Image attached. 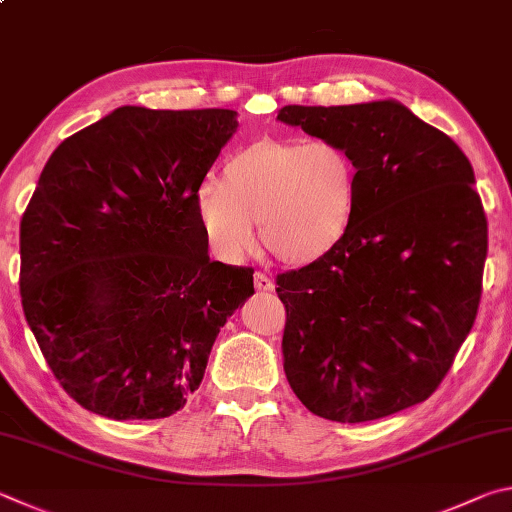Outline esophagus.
Masks as SVG:
<instances>
[{
	"label": "esophagus",
	"instance_id": "esophagus-1",
	"mask_svg": "<svg viewBox=\"0 0 512 512\" xmlns=\"http://www.w3.org/2000/svg\"><path fill=\"white\" fill-rule=\"evenodd\" d=\"M273 280L271 277H268L266 273H262V271H257L255 273V288L259 293H266V291H273Z\"/></svg>",
	"mask_w": 512,
	"mask_h": 512
}]
</instances>
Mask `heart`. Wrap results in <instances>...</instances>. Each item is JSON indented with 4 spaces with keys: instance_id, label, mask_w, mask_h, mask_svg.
I'll return each instance as SVG.
<instances>
[{
    "instance_id": "1",
    "label": "heart",
    "mask_w": 512,
    "mask_h": 512,
    "mask_svg": "<svg viewBox=\"0 0 512 512\" xmlns=\"http://www.w3.org/2000/svg\"><path fill=\"white\" fill-rule=\"evenodd\" d=\"M358 165L333 141L259 138L230 156L221 181L206 179L194 212L212 253L239 262L262 244L286 264L331 255L351 232L358 210Z\"/></svg>"
}]
</instances>
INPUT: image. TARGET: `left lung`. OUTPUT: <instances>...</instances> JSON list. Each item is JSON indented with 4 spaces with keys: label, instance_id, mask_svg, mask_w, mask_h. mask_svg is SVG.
I'll use <instances>...</instances> for the list:
<instances>
[{
    "label": "left lung",
    "instance_id": "obj_1",
    "mask_svg": "<svg viewBox=\"0 0 512 512\" xmlns=\"http://www.w3.org/2000/svg\"><path fill=\"white\" fill-rule=\"evenodd\" d=\"M277 120L358 165L347 239L277 275L284 374L306 410L376 421L423 403L475 324L488 221L459 145L398 100L286 105Z\"/></svg>",
    "mask_w": 512,
    "mask_h": 512
}]
</instances>
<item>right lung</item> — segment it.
Wrapping results in <instances>:
<instances>
[{"label": "right lung", "mask_w": 512, "mask_h": 512, "mask_svg": "<svg viewBox=\"0 0 512 512\" xmlns=\"http://www.w3.org/2000/svg\"><path fill=\"white\" fill-rule=\"evenodd\" d=\"M232 109L125 105L46 161L20 224L26 322L53 376L114 421L179 412L201 385L250 268L210 262L194 194Z\"/></svg>", "instance_id": "add662e5"}]
</instances>
